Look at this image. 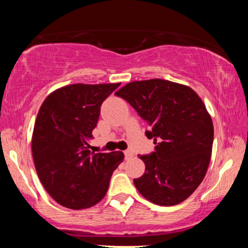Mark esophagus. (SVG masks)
<instances>
[{
	"mask_svg": "<svg viewBox=\"0 0 248 248\" xmlns=\"http://www.w3.org/2000/svg\"><path fill=\"white\" fill-rule=\"evenodd\" d=\"M124 155H125V159H129V158H131L132 156H133V153L131 152V151H125L124 152Z\"/></svg>",
	"mask_w": 248,
	"mask_h": 248,
	"instance_id": "esophagus-1",
	"label": "esophagus"
}]
</instances>
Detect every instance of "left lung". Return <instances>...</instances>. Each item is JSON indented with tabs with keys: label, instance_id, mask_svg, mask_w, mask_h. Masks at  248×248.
Wrapping results in <instances>:
<instances>
[{
	"label": "left lung",
	"instance_id": "1",
	"mask_svg": "<svg viewBox=\"0 0 248 248\" xmlns=\"http://www.w3.org/2000/svg\"><path fill=\"white\" fill-rule=\"evenodd\" d=\"M116 96L131 105L149 124L145 136L155 151L139 155L145 171L133 179L140 194L158 205L186 200L207 173L213 143V124L194 90L166 79L127 84Z\"/></svg>",
	"mask_w": 248,
	"mask_h": 248
}]
</instances>
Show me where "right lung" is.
Wrapping results in <instances>:
<instances>
[{
    "label": "right lung",
    "instance_id": "1",
    "mask_svg": "<svg viewBox=\"0 0 248 248\" xmlns=\"http://www.w3.org/2000/svg\"><path fill=\"white\" fill-rule=\"evenodd\" d=\"M120 84H72L44 100L33 127L31 150L41 184L59 204L79 210L102 200L123 152L94 153L87 140L100 106Z\"/></svg>",
    "mask_w": 248,
    "mask_h": 248
}]
</instances>
